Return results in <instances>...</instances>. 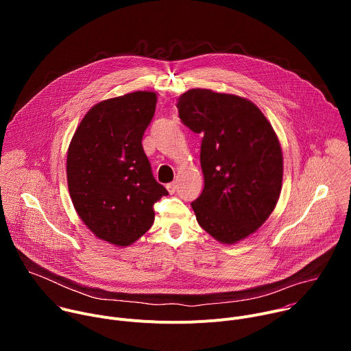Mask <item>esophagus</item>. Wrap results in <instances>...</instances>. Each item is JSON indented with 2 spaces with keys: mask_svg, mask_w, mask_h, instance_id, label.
<instances>
[{
  "mask_svg": "<svg viewBox=\"0 0 351 351\" xmlns=\"http://www.w3.org/2000/svg\"><path fill=\"white\" fill-rule=\"evenodd\" d=\"M176 189H178L176 182H172V183H168V184H167V190H168L171 194H173V193L176 191Z\"/></svg>",
  "mask_w": 351,
  "mask_h": 351,
  "instance_id": "34e87169",
  "label": "esophagus"
}]
</instances>
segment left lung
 I'll return each instance as SVG.
<instances>
[{
	"label": "left lung",
	"mask_w": 351,
	"mask_h": 351,
	"mask_svg": "<svg viewBox=\"0 0 351 351\" xmlns=\"http://www.w3.org/2000/svg\"><path fill=\"white\" fill-rule=\"evenodd\" d=\"M180 121L202 133L204 189L191 203L198 225L225 244L254 233L280 195L283 157L278 136L247 98L191 88L179 97Z\"/></svg>",
	"instance_id": "left-lung-1"
}]
</instances>
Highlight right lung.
I'll use <instances>...</instances> for the list:
<instances>
[{"mask_svg": "<svg viewBox=\"0 0 351 351\" xmlns=\"http://www.w3.org/2000/svg\"><path fill=\"white\" fill-rule=\"evenodd\" d=\"M156 104L154 91L98 103L84 115L68 148V187L77 215L98 239L119 247L152 228L154 204L168 195L141 145Z\"/></svg>", "mask_w": 351, "mask_h": 351, "instance_id": "obj_1", "label": "right lung"}]
</instances>
